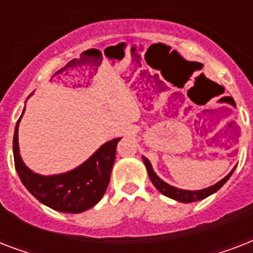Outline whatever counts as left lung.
<instances>
[{"mask_svg": "<svg viewBox=\"0 0 253 253\" xmlns=\"http://www.w3.org/2000/svg\"><path fill=\"white\" fill-rule=\"evenodd\" d=\"M143 163H144V166H146L147 172H148V176H150V180L152 181V184L156 189H158L159 192L164 194V196L169 197V198H172L174 201H178V202H182V204H192V202H196V201H201L205 200L206 197L211 196L215 192H218L222 186H223L226 182L228 181V178L231 177V174L234 173L235 168L232 169L231 172L228 173L227 176L222 178L220 181H218L216 184L211 185V186H209V188L201 189V190H185V189H178L176 186H172V185H169L168 182L166 181H163L160 177L155 173L154 168L151 166V162L147 158L142 156Z\"/></svg>", "mask_w": 253, "mask_h": 253, "instance_id": "8db88e82", "label": "left lung"}]
</instances>
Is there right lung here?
Segmentation results:
<instances>
[{
	"instance_id": "add662e5",
	"label": "right lung",
	"mask_w": 253,
	"mask_h": 253,
	"mask_svg": "<svg viewBox=\"0 0 253 253\" xmlns=\"http://www.w3.org/2000/svg\"><path fill=\"white\" fill-rule=\"evenodd\" d=\"M23 113L25 109L14 130L13 154L15 170L25 188L39 202L60 212L79 214L98 204L110 181L115 150L121 138L103 143L87 160L68 172L43 176L26 166L19 154L18 127Z\"/></svg>"
}]
</instances>
